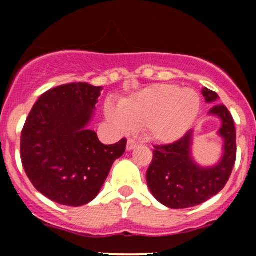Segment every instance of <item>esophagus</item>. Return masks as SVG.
<instances>
[{
    "label": "esophagus",
    "mask_w": 256,
    "mask_h": 256,
    "mask_svg": "<svg viewBox=\"0 0 256 256\" xmlns=\"http://www.w3.org/2000/svg\"><path fill=\"white\" fill-rule=\"evenodd\" d=\"M138 141H135V140H134V138H128V151H131V150L135 148V147L138 146Z\"/></svg>",
    "instance_id": "obj_1"
}]
</instances>
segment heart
<instances>
[{"label": "heart", "mask_w": 256, "mask_h": 256, "mask_svg": "<svg viewBox=\"0 0 256 256\" xmlns=\"http://www.w3.org/2000/svg\"><path fill=\"white\" fill-rule=\"evenodd\" d=\"M200 109V95L194 90L158 84L121 100L118 109L109 102L105 116L120 132L144 128L150 138L168 144L190 130Z\"/></svg>", "instance_id": "obj_1"}]
</instances>
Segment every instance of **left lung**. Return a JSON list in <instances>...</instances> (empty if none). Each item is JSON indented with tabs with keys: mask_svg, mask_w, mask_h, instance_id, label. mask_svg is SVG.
Masks as SVG:
<instances>
[{
	"mask_svg": "<svg viewBox=\"0 0 256 256\" xmlns=\"http://www.w3.org/2000/svg\"><path fill=\"white\" fill-rule=\"evenodd\" d=\"M207 102H216L218 94L202 89ZM209 115L220 118L218 135L223 138V157L212 167H200L193 160V131L170 144H157L146 174L147 186L154 197L172 209L190 208L202 204L218 194L228 182L236 158V131L229 110L223 104H214Z\"/></svg>",
	"mask_w": 256,
	"mask_h": 256,
	"instance_id": "8db88e82",
	"label": "left lung"
}]
</instances>
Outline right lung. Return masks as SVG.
I'll return each instance as SVG.
<instances>
[{"label":"right lung","mask_w":256,"mask_h":256,"mask_svg":"<svg viewBox=\"0 0 256 256\" xmlns=\"http://www.w3.org/2000/svg\"><path fill=\"white\" fill-rule=\"evenodd\" d=\"M102 86L70 82L48 90L33 105L20 136L23 168L38 192L80 207L102 190L126 138L104 144L88 128Z\"/></svg>","instance_id":"add662e5"}]
</instances>
